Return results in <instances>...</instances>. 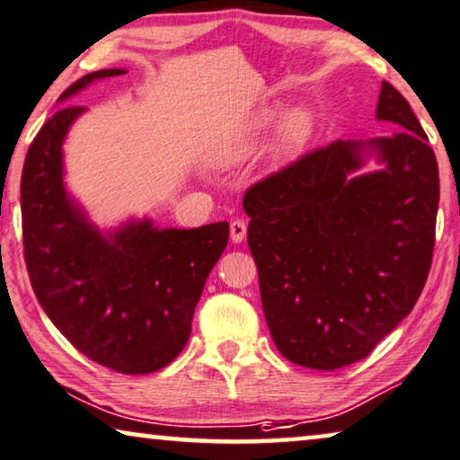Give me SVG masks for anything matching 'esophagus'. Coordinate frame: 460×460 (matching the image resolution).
Listing matches in <instances>:
<instances>
[{
	"mask_svg": "<svg viewBox=\"0 0 460 460\" xmlns=\"http://www.w3.org/2000/svg\"><path fill=\"white\" fill-rule=\"evenodd\" d=\"M245 233H248V225L242 218H235L231 221V242L233 243H242L245 239Z\"/></svg>",
	"mask_w": 460,
	"mask_h": 460,
	"instance_id": "obj_1",
	"label": "esophagus"
}]
</instances>
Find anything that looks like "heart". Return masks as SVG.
Instances as JSON below:
<instances>
[{"label": "heart", "mask_w": 460, "mask_h": 460, "mask_svg": "<svg viewBox=\"0 0 460 460\" xmlns=\"http://www.w3.org/2000/svg\"><path fill=\"white\" fill-rule=\"evenodd\" d=\"M283 113V102H264L233 123L218 136L210 148V159L218 167L242 163L260 146L269 129ZM318 118L310 107H293L287 111L269 144V161L272 167H285L297 161L316 136Z\"/></svg>", "instance_id": "obj_1"}]
</instances>
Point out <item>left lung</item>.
Listing matches in <instances>:
<instances>
[{
  "label": "left lung",
  "mask_w": 460,
  "mask_h": 460,
  "mask_svg": "<svg viewBox=\"0 0 460 460\" xmlns=\"http://www.w3.org/2000/svg\"><path fill=\"white\" fill-rule=\"evenodd\" d=\"M376 118L401 129L328 144L243 196L266 324L297 366L331 372L367 358L428 280L440 200L436 155L388 82ZM367 155L385 167L353 176Z\"/></svg>",
  "instance_id": "obj_1"
}]
</instances>
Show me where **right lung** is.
I'll use <instances>...</instances> for the list:
<instances>
[{
	"label": "right lung",
	"instance_id": "obj_1",
	"mask_svg": "<svg viewBox=\"0 0 460 460\" xmlns=\"http://www.w3.org/2000/svg\"><path fill=\"white\" fill-rule=\"evenodd\" d=\"M86 74L59 105L94 80ZM86 107H61L26 153L20 207L24 260L40 307L64 337L119 374H150L186 347L212 266L229 242V223L159 229L150 218L101 231L67 194L64 142Z\"/></svg>",
	"mask_w": 460,
	"mask_h": 460
}]
</instances>
